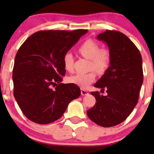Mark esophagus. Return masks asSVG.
<instances>
[{"label":"esophagus","mask_w":154,"mask_h":154,"mask_svg":"<svg viewBox=\"0 0 154 154\" xmlns=\"http://www.w3.org/2000/svg\"><path fill=\"white\" fill-rule=\"evenodd\" d=\"M81 94L83 96L87 95V94H88V92L87 91V90H85V89H83V88H81Z\"/></svg>","instance_id":"34e87169"}]
</instances>
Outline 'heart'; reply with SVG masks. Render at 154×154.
I'll return each instance as SVG.
<instances>
[{"label":"heart","mask_w":154,"mask_h":154,"mask_svg":"<svg viewBox=\"0 0 154 154\" xmlns=\"http://www.w3.org/2000/svg\"><path fill=\"white\" fill-rule=\"evenodd\" d=\"M78 51L84 58L90 60L89 69L99 74L105 73L111 64V53L107 48H100V44L89 39L83 42L79 47ZM64 68L71 72L73 70V57L70 52H67L63 57ZM96 79L93 71L86 73H77L69 78V81L82 88H86Z\"/></svg>","instance_id":"1"}]
</instances>
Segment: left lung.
Listing matches in <instances>:
<instances>
[{
	"mask_svg": "<svg viewBox=\"0 0 154 154\" xmlns=\"http://www.w3.org/2000/svg\"><path fill=\"white\" fill-rule=\"evenodd\" d=\"M97 39L107 43L111 59L109 69L94 86L106 90L107 95L91 92L97 102L87 114L98 125L109 128L125 121L137 104L143 83L142 59L138 48L123 33L106 30Z\"/></svg>",
	"mask_w": 154,
	"mask_h": 154,
	"instance_id": "left-lung-1",
	"label": "left lung"
}]
</instances>
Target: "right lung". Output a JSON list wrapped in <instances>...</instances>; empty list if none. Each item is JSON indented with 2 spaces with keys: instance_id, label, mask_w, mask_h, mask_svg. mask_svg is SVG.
<instances>
[{
  "instance_id": "right-lung-1",
  "label": "right lung",
  "mask_w": 154,
  "mask_h": 154,
  "mask_svg": "<svg viewBox=\"0 0 154 154\" xmlns=\"http://www.w3.org/2000/svg\"><path fill=\"white\" fill-rule=\"evenodd\" d=\"M87 32L86 29L40 31L20 46L12 72L13 93L30 121L38 124L55 121L69 102L81 95L76 85L61 83L66 73L63 57Z\"/></svg>"
}]
</instances>
